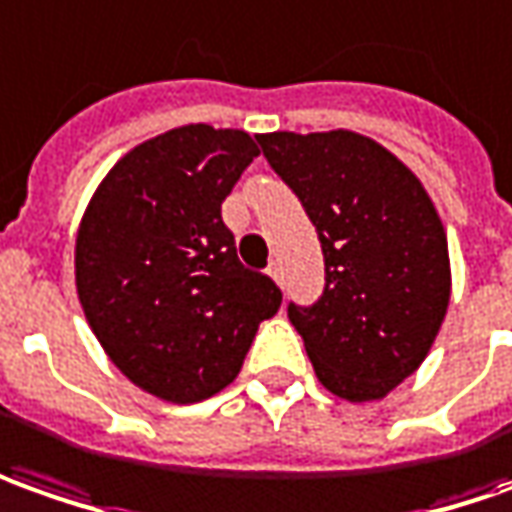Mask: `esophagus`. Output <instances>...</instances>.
<instances>
[{
    "instance_id": "1",
    "label": "esophagus",
    "mask_w": 512,
    "mask_h": 512,
    "mask_svg": "<svg viewBox=\"0 0 512 512\" xmlns=\"http://www.w3.org/2000/svg\"><path fill=\"white\" fill-rule=\"evenodd\" d=\"M267 276L273 278L276 284H281V281H284V278H281V267H278L276 262H270V267H267Z\"/></svg>"
}]
</instances>
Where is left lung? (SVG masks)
I'll use <instances>...</instances> for the list:
<instances>
[{"label":"left lung","mask_w":512,"mask_h":512,"mask_svg":"<svg viewBox=\"0 0 512 512\" xmlns=\"http://www.w3.org/2000/svg\"><path fill=\"white\" fill-rule=\"evenodd\" d=\"M323 250V292L287 315L317 379L348 401L384 398L418 368L449 306L446 231L421 181L351 130L262 133Z\"/></svg>","instance_id":"obj_1"}]
</instances>
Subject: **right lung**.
Returning a JSON list of instances; mask_svg holds the SVG:
<instances>
[{
  "label": "right lung",
  "instance_id": "right-lung-1",
  "mask_svg": "<svg viewBox=\"0 0 512 512\" xmlns=\"http://www.w3.org/2000/svg\"><path fill=\"white\" fill-rule=\"evenodd\" d=\"M256 155L245 130H169L108 172L80 222L74 278L88 326L130 382L172 404L234 382L281 306L276 281L239 262L222 222Z\"/></svg>",
  "mask_w": 512,
  "mask_h": 512
}]
</instances>
